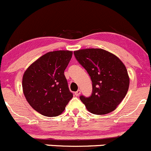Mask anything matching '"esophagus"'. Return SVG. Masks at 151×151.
Segmentation results:
<instances>
[{"label": "esophagus", "instance_id": "obj_1", "mask_svg": "<svg viewBox=\"0 0 151 151\" xmlns=\"http://www.w3.org/2000/svg\"><path fill=\"white\" fill-rule=\"evenodd\" d=\"M80 94H81V90H78L77 91L75 92V95L76 96H78Z\"/></svg>", "mask_w": 151, "mask_h": 151}]
</instances>
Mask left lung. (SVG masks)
I'll return each instance as SVG.
<instances>
[{
  "label": "left lung",
  "mask_w": 151,
  "mask_h": 151,
  "mask_svg": "<svg viewBox=\"0 0 151 151\" xmlns=\"http://www.w3.org/2000/svg\"><path fill=\"white\" fill-rule=\"evenodd\" d=\"M74 55L91 79V96H80L88 111L94 114L114 111L129 88V78L125 65L114 54L102 49L79 50L74 52Z\"/></svg>",
  "instance_id": "1"
}]
</instances>
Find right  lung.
<instances>
[{
    "instance_id": "1",
    "label": "right lung",
    "mask_w": 151,
    "mask_h": 151,
    "mask_svg": "<svg viewBox=\"0 0 151 151\" xmlns=\"http://www.w3.org/2000/svg\"><path fill=\"white\" fill-rule=\"evenodd\" d=\"M73 52L58 50L40 57L24 72L22 87L25 98L37 112L46 116L61 114L71 99L64 71Z\"/></svg>"
}]
</instances>
